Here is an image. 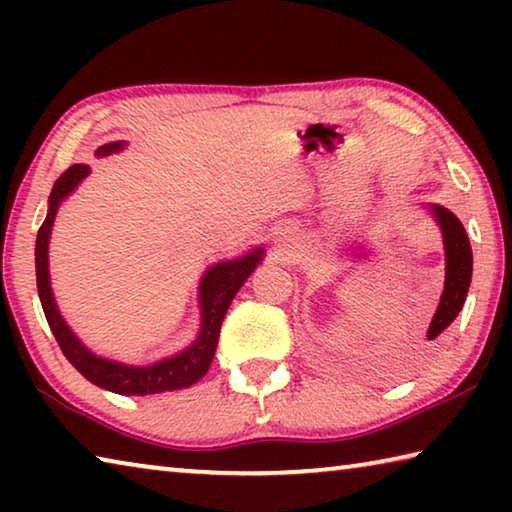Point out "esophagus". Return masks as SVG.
<instances>
[{"instance_id":"1","label":"esophagus","mask_w":512,"mask_h":512,"mask_svg":"<svg viewBox=\"0 0 512 512\" xmlns=\"http://www.w3.org/2000/svg\"><path fill=\"white\" fill-rule=\"evenodd\" d=\"M289 241H291V239L287 237V232H280V237L275 239V244H277V246H289Z\"/></svg>"}]
</instances>
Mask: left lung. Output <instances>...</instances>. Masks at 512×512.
I'll list each match as a JSON object with an SVG mask.
<instances>
[{"mask_svg": "<svg viewBox=\"0 0 512 512\" xmlns=\"http://www.w3.org/2000/svg\"><path fill=\"white\" fill-rule=\"evenodd\" d=\"M427 210L431 212L433 221L438 223L440 232H443L445 246V289L427 329V341H436L454 323L458 311L463 309L467 289H470L472 282V246L463 223L458 221L454 212H449L443 205L431 203L427 205Z\"/></svg>", "mask_w": 512, "mask_h": 512, "instance_id": "8db88e82", "label": "left lung"}]
</instances>
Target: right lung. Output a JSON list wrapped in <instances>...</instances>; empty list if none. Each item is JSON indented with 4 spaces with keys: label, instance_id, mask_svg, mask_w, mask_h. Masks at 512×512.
I'll list each match as a JSON object with an SVG mask.
<instances>
[{
    "label": "right lung",
    "instance_id": "right-lung-1",
    "mask_svg": "<svg viewBox=\"0 0 512 512\" xmlns=\"http://www.w3.org/2000/svg\"><path fill=\"white\" fill-rule=\"evenodd\" d=\"M124 146L126 142H108L99 146L94 155H97V158H106V155L124 151ZM88 176V164H72V167L56 180L54 189H51L49 194L47 216L40 225L36 239L38 296L60 350H63L67 361L72 363L85 379L92 381L94 386H101L106 388V391L119 395H158L167 391H180V388L196 384V381L210 370L216 343H219V332L225 311H228L232 298H235L237 291L244 287V282L248 280L250 273L255 271L257 264H262L264 248L259 246L241 257L216 262L201 275V284H198L201 327H198V334L192 345H187L185 350L173 354V357L155 361L151 366H128V363L99 357V354H94L88 345H83L79 336L72 332V327L65 323V318L60 314L54 300V291H51L49 280V239L58 207L69 194H74V189Z\"/></svg>",
    "mask_w": 512,
    "mask_h": 512
}]
</instances>
